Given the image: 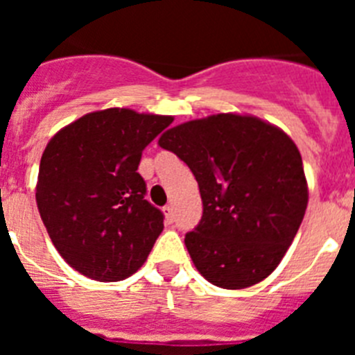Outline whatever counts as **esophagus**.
Returning <instances> with one entry per match:
<instances>
[{
    "label": "esophagus",
    "mask_w": 355,
    "mask_h": 355,
    "mask_svg": "<svg viewBox=\"0 0 355 355\" xmlns=\"http://www.w3.org/2000/svg\"><path fill=\"white\" fill-rule=\"evenodd\" d=\"M163 213H165V220H167L168 224H172V222H174V209H172V206H165V208H163Z\"/></svg>",
    "instance_id": "34e87169"
}]
</instances>
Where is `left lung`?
Listing matches in <instances>:
<instances>
[{
    "label": "left lung",
    "mask_w": 355,
    "mask_h": 355,
    "mask_svg": "<svg viewBox=\"0 0 355 355\" xmlns=\"http://www.w3.org/2000/svg\"><path fill=\"white\" fill-rule=\"evenodd\" d=\"M158 144L183 159L199 183L202 218L184 245L200 275L225 290L268 277L307 208L293 140L252 115L216 114L171 128Z\"/></svg>",
    "instance_id": "8db88e82"
}]
</instances>
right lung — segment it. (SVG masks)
Instances as JSON below:
<instances>
[{"label":"right lung","mask_w":355,"mask_h":355,"mask_svg":"<svg viewBox=\"0 0 355 355\" xmlns=\"http://www.w3.org/2000/svg\"><path fill=\"white\" fill-rule=\"evenodd\" d=\"M168 115L92 112L60 130L40 158L37 206L53 245L80 274L114 283L146 263L163 213L146 200L142 150Z\"/></svg>","instance_id":"add662e5"}]
</instances>
